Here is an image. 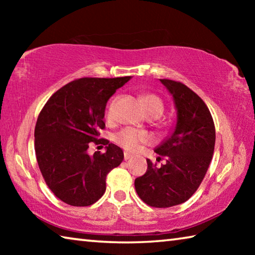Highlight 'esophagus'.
Segmentation results:
<instances>
[{
  "instance_id": "obj_1",
  "label": "esophagus",
  "mask_w": 255,
  "mask_h": 255,
  "mask_svg": "<svg viewBox=\"0 0 255 255\" xmlns=\"http://www.w3.org/2000/svg\"><path fill=\"white\" fill-rule=\"evenodd\" d=\"M124 158H125V161H128L129 158H131V155L128 154V153H125L124 154Z\"/></svg>"
}]
</instances>
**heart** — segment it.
Returning <instances> with one entry per match:
<instances>
[{
    "label": "heart",
    "instance_id": "heart-1",
    "mask_svg": "<svg viewBox=\"0 0 255 255\" xmlns=\"http://www.w3.org/2000/svg\"><path fill=\"white\" fill-rule=\"evenodd\" d=\"M141 101L145 108L146 114L150 118H158L164 111V103L155 94H144L141 97ZM107 118H112V103L108 108ZM114 140L117 143L120 147H123L125 150L128 152H135L141 143H147L149 140V136L143 130H138V129L127 127L118 131L114 136Z\"/></svg>",
    "mask_w": 255,
    "mask_h": 255
}]
</instances>
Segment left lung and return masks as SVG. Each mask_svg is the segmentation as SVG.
Segmentation results:
<instances>
[{"mask_svg":"<svg viewBox=\"0 0 255 255\" xmlns=\"http://www.w3.org/2000/svg\"><path fill=\"white\" fill-rule=\"evenodd\" d=\"M159 81L173 99L175 125L154 149L166 163L157 167L147 159V171L135 180V189L148 206L167 208L187 201L199 188L213 158L216 132L201 98L180 82Z\"/></svg>","mask_w":255,"mask_h":255,"instance_id":"1","label":"left lung"}]
</instances>
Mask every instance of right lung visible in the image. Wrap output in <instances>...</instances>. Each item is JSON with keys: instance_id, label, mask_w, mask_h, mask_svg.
I'll use <instances>...</instances> for the list:
<instances>
[{"instance_id": "obj_1", "label": "right lung", "mask_w": 255, "mask_h": 255, "mask_svg": "<svg viewBox=\"0 0 255 255\" xmlns=\"http://www.w3.org/2000/svg\"><path fill=\"white\" fill-rule=\"evenodd\" d=\"M131 79L85 77L63 86L42 108L34 128L37 162L47 185L67 205H93L106 191L107 174L120 165L123 149L99 139L109 98ZM108 144L106 153L87 154L88 143Z\"/></svg>"}]
</instances>
